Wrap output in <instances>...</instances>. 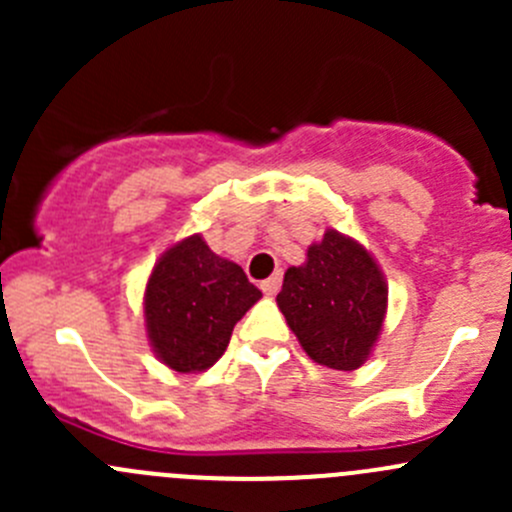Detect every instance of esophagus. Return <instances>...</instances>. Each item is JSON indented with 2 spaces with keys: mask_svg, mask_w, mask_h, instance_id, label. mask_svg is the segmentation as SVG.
Masks as SVG:
<instances>
[{
  "mask_svg": "<svg viewBox=\"0 0 512 512\" xmlns=\"http://www.w3.org/2000/svg\"><path fill=\"white\" fill-rule=\"evenodd\" d=\"M280 287H282V275H280V272H275V275H272V277H267V280L260 285L262 292L270 294V297H272V294H277V289H280Z\"/></svg>",
  "mask_w": 512,
  "mask_h": 512,
  "instance_id": "1",
  "label": "esophagus"
}]
</instances>
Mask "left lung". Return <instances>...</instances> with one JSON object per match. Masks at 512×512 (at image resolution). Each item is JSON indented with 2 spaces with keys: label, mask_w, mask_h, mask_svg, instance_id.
I'll return each mask as SVG.
<instances>
[{
  "label": "left lung",
  "mask_w": 512,
  "mask_h": 512,
  "mask_svg": "<svg viewBox=\"0 0 512 512\" xmlns=\"http://www.w3.org/2000/svg\"><path fill=\"white\" fill-rule=\"evenodd\" d=\"M386 294L374 257L352 237L327 230L309 245L307 262L285 272L277 304L309 359L354 371L384 327Z\"/></svg>",
  "instance_id": "1"
}]
</instances>
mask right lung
<instances>
[{"mask_svg":"<svg viewBox=\"0 0 512 512\" xmlns=\"http://www.w3.org/2000/svg\"><path fill=\"white\" fill-rule=\"evenodd\" d=\"M262 292L240 265L218 257L200 235L163 252L146 285L143 309L153 352L180 374L213 366L235 324Z\"/></svg>","mask_w":512,"mask_h":512,"instance_id":"1","label":"right lung"}]
</instances>
